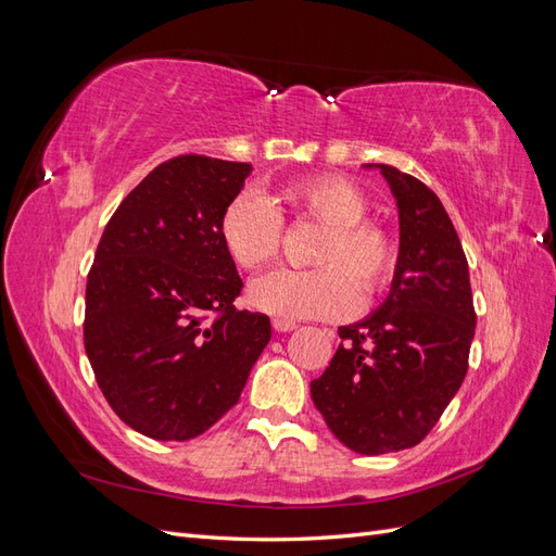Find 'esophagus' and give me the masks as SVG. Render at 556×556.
Here are the masks:
<instances>
[{"instance_id":"1","label":"esophagus","mask_w":556,"mask_h":556,"mask_svg":"<svg viewBox=\"0 0 556 556\" xmlns=\"http://www.w3.org/2000/svg\"><path fill=\"white\" fill-rule=\"evenodd\" d=\"M271 325H274V329H276V331H280V333L296 329V323H292V319H285V317H276Z\"/></svg>"}]
</instances>
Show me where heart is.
<instances>
[{"instance_id":"obj_1","label":"heart","mask_w":556,"mask_h":556,"mask_svg":"<svg viewBox=\"0 0 556 556\" xmlns=\"http://www.w3.org/2000/svg\"><path fill=\"white\" fill-rule=\"evenodd\" d=\"M296 220L325 227L313 252L315 268H280L252 282L250 301L285 319H333L348 315L357 294L368 301L390 288L399 245L382 225L366 220L368 201L355 182L323 174L282 190ZM217 233L233 264L245 271L274 264L282 250V217L260 192H239L220 213Z\"/></svg>"}]
</instances>
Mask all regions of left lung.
<instances>
[{"label":"left lung","instance_id":"obj_1","mask_svg":"<svg viewBox=\"0 0 556 556\" xmlns=\"http://www.w3.org/2000/svg\"><path fill=\"white\" fill-rule=\"evenodd\" d=\"M399 206L392 292L311 382L336 439L359 454L415 447L439 422L468 371L476 308L468 262L441 199L422 180L380 164Z\"/></svg>","mask_w":556,"mask_h":556}]
</instances>
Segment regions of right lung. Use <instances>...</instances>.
Returning a JSON list of instances; mask_svg holds the SVG:
<instances>
[{
  "label": "right lung",
  "mask_w": 556,
  "mask_h": 556,
  "mask_svg": "<svg viewBox=\"0 0 556 556\" xmlns=\"http://www.w3.org/2000/svg\"><path fill=\"white\" fill-rule=\"evenodd\" d=\"M248 174L245 162L166 160L99 239L83 343L113 413L148 439L208 431L237 406L271 341V319L233 306L243 280L217 233Z\"/></svg>",
  "instance_id": "1"
}]
</instances>
